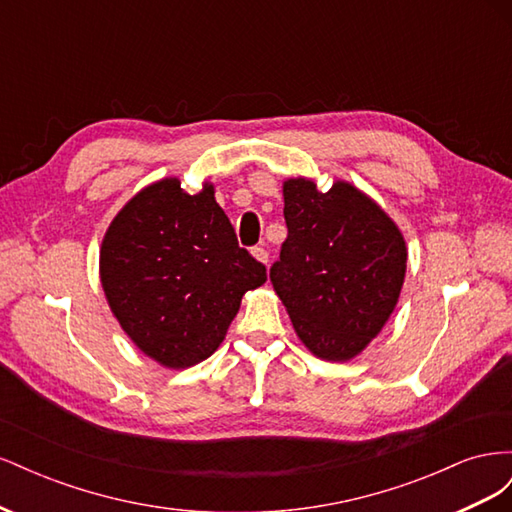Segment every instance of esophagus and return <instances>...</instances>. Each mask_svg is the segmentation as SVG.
I'll return each instance as SVG.
<instances>
[{"label": "esophagus", "instance_id": "obj_1", "mask_svg": "<svg viewBox=\"0 0 512 512\" xmlns=\"http://www.w3.org/2000/svg\"><path fill=\"white\" fill-rule=\"evenodd\" d=\"M252 256L258 260V262H265L267 265V260H269V252L265 250V247H252Z\"/></svg>", "mask_w": 512, "mask_h": 512}]
</instances>
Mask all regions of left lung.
<instances>
[{
	"label": "left lung",
	"instance_id": "obj_1",
	"mask_svg": "<svg viewBox=\"0 0 512 512\" xmlns=\"http://www.w3.org/2000/svg\"><path fill=\"white\" fill-rule=\"evenodd\" d=\"M288 237L269 271L301 342L324 361H350L397 305L406 241L374 200L346 181L318 192L284 181Z\"/></svg>",
	"mask_w": 512,
	"mask_h": 512
}]
</instances>
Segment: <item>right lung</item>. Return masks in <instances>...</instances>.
I'll return each mask as SVG.
<instances>
[{
    "label": "right lung",
    "mask_w": 512,
    "mask_h": 512,
    "mask_svg": "<svg viewBox=\"0 0 512 512\" xmlns=\"http://www.w3.org/2000/svg\"><path fill=\"white\" fill-rule=\"evenodd\" d=\"M213 185L188 194L168 177L147 185L108 226L100 280L121 329L153 361L185 369L224 342L241 297L267 269L239 247Z\"/></svg>",
    "instance_id": "right-lung-1"
}]
</instances>
